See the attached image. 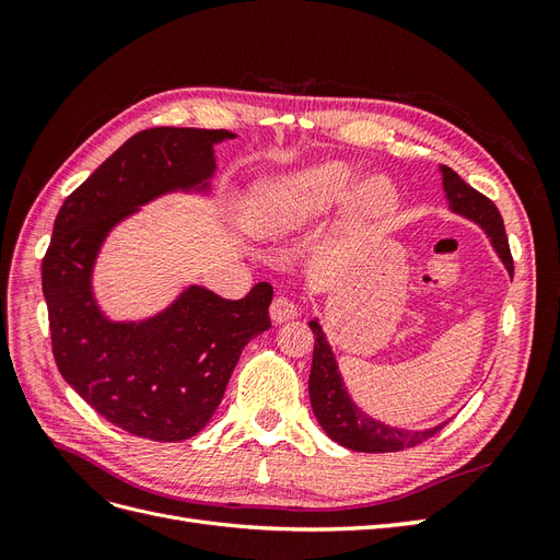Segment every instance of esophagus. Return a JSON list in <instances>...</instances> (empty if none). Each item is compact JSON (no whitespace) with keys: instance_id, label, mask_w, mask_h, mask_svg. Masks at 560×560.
<instances>
[{"instance_id":"34e87169","label":"esophagus","mask_w":560,"mask_h":560,"mask_svg":"<svg viewBox=\"0 0 560 560\" xmlns=\"http://www.w3.org/2000/svg\"><path fill=\"white\" fill-rule=\"evenodd\" d=\"M299 315L294 303L287 299V296H276L273 303H270V319L273 322H287V319H294Z\"/></svg>"}]
</instances>
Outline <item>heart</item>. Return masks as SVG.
Instances as JSON below:
<instances>
[{"mask_svg":"<svg viewBox=\"0 0 560 560\" xmlns=\"http://www.w3.org/2000/svg\"><path fill=\"white\" fill-rule=\"evenodd\" d=\"M358 179V167L346 161H325L273 177L254 194L247 224L254 233L278 238L327 212ZM397 206L395 184L383 175L364 179L350 196V212L358 219H383Z\"/></svg>","mask_w":560,"mask_h":560,"instance_id":"1","label":"heart"}]
</instances>
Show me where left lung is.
Segmentation results:
<instances>
[{
  "label": "left lung",
  "mask_w": 560,
  "mask_h": 560,
  "mask_svg": "<svg viewBox=\"0 0 560 560\" xmlns=\"http://www.w3.org/2000/svg\"><path fill=\"white\" fill-rule=\"evenodd\" d=\"M439 171H442V177H444V194L448 200V208L457 214L471 219L474 224H479L486 231L490 245H493L504 268L510 270V276L514 278V259L510 252V241H506L504 224L495 202L486 198L483 194H479L477 189H471L460 175L451 171V167L442 165ZM308 325L315 336L313 366H311V378H308L311 406L322 430H325L327 436L334 439L336 444H341L350 451H362V453H393V451L413 448L422 442H428L430 436H434L446 425V422H442V425L430 428V430L411 432V430L389 428L385 422L366 416L362 409H358V404L350 399L341 378V371H338L336 358L331 352V346L327 341L325 331H322L319 322L311 319Z\"/></svg>",
  "instance_id": "obj_1"
}]
</instances>
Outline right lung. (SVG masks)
Here are the masks:
<instances>
[{
    "mask_svg": "<svg viewBox=\"0 0 560 560\" xmlns=\"http://www.w3.org/2000/svg\"><path fill=\"white\" fill-rule=\"evenodd\" d=\"M229 130L149 128L118 147L65 198L42 261L50 346L62 378L112 425L182 442L208 425L243 348L270 327L273 287L231 301L191 284L163 313L112 322L91 278L109 231L171 191H208Z\"/></svg>",
    "mask_w": 560,
    "mask_h": 560,
    "instance_id": "1",
    "label": "right lung"
}]
</instances>
